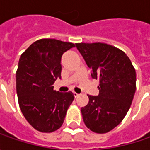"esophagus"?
I'll return each mask as SVG.
<instances>
[{
	"mask_svg": "<svg viewBox=\"0 0 150 150\" xmlns=\"http://www.w3.org/2000/svg\"><path fill=\"white\" fill-rule=\"evenodd\" d=\"M73 95H74V97H75V98H78V96H79V94H78V93H77L76 92H73Z\"/></svg>",
	"mask_w": 150,
	"mask_h": 150,
	"instance_id": "esophagus-1",
	"label": "esophagus"
}]
</instances>
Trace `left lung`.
Segmentation results:
<instances>
[{"label": "left lung", "mask_w": 150, "mask_h": 150, "mask_svg": "<svg viewBox=\"0 0 150 150\" xmlns=\"http://www.w3.org/2000/svg\"><path fill=\"white\" fill-rule=\"evenodd\" d=\"M76 47L99 80V94L88 95L89 102L81 108L88 129L108 133L122 122L129 109L136 90V72L123 51L106 43H77Z\"/></svg>", "instance_id": "obj_1"}]
</instances>
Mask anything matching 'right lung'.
Returning a JSON list of instances; mask_svg holds the SVG:
<instances>
[{
  "mask_svg": "<svg viewBox=\"0 0 150 150\" xmlns=\"http://www.w3.org/2000/svg\"><path fill=\"white\" fill-rule=\"evenodd\" d=\"M75 44L56 39H41L21 54L16 74V93L21 111L35 129L51 133L63 124L72 104V92L53 90L61 79L62 54Z\"/></svg>",
  "mask_w": 150,
  "mask_h": 150,
  "instance_id": "1",
  "label": "right lung"
}]
</instances>
